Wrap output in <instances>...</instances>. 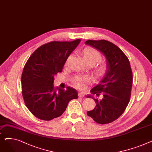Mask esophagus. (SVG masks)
<instances>
[{
  "label": "esophagus",
  "mask_w": 152,
  "mask_h": 152,
  "mask_svg": "<svg viewBox=\"0 0 152 152\" xmlns=\"http://www.w3.org/2000/svg\"><path fill=\"white\" fill-rule=\"evenodd\" d=\"M78 97L79 98H83L84 97V93L83 92H78Z\"/></svg>",
  "instance_id": "obj_1"
}]
</instances>
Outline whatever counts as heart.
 Here are the masks:
<instances>
[{"mask_svg":"<svg viewBox=\"0 0 152 152\" xmlns=\"http://www.w3.org/2000/svg\"><path fill=\"white\" fill-rule=\"evenodd\" d=\"M81 55L83 60L87 65L91 66V73L93 77L100 80L104 78L108 72V64L105 60H99L101 59V53L95 49L91 47H86L82 50ZM70 56L67 58L65 65H67ZM89 81V77L87 76L77 77L73 81V86L77 89H83L85 84Z\"/></svg>","mask_w":152,"mask_h":152,"instance_id":"1","label":"heart"}]
</instances>
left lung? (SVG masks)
Instances as JSON below:
<instances>
[{"instance_id": "1", "label": "left lung", "mask_w": 152, "mask_h": 152, "mask_svg": "<svg viewBox=\"0 0 152 152\" xmlns=\"http://www.w3.org/2000/svg\"><path fill=\"white\" fill-rule=\"evenodd\" d=\"M85 43L104 54L109 67L107 76L91 91L96 106L87 115L99 124H108L124 113L129 102L132 84L130 62L118 47L106 40H88Z\"/></svg>"}]
</instances>
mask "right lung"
<instances>
[{"mask_svg": "<svg viewBox=\"0 0 152 152\" xmlns=\"http://www.w3.org/2000/svg\"><path fill=\"white\" fill-rule=\"evenodd\" d=\"M52 41L40 46L24 66L21 76L22 95L26 107L36 118L50 121L61 116L70 100L77 99L72 87L55 88L54 76L61 73L68 56L80 42Z\"/></svg>", "mask_w": 152, "mask_h": 152, "instance_id": "right-lung-1", "label": "right lung"}]
</instances>
